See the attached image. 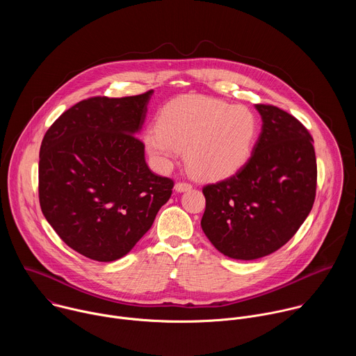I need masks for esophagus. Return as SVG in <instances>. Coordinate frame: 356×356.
I'll return each mask as SVG.
<instances>
[{
    "mask_svg": "<svg viewBox=\"0 0 356 356\" xmlns=\"http://www.w3.org/2000/svg\"><path fill=\"white\" fill-rule=\"evenodd\" d=\"M193 188V186L190 183H184V181H180V183H176L175 184V190L177 193H184V191H190Z\"/></svg>",
    "mask_w": 356,
    "mask_h": 356,
    "instance_id": "1",
    "label": "esophagus"
}]
</instances>
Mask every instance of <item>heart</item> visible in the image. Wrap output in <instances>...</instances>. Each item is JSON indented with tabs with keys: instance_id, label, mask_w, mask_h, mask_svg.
Segmentation results:
<instances>
[{
	"instance_id": "b5f03b06",
	"label": "heart",
	"mask_w": 356,
	"mask_h": 356,
	"mask_svg": "<svg viewBox=\"0 0 356 356\" xmlns=\"http://www.w3.org/2000/svg\"><path fill=\"white\" fill-rule=\"evenodd\" d=\"M258 135V120L248 107L211 97H184L166 106L159 127L145 132L149 155L166 166L186 150L190 170L201 179L234 175L248 161Z\"/></svg>"
}]
</instances>
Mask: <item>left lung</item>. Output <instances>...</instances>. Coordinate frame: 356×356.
Returning <instances> with one entry per match:
<instances>
[{"instance_id": "left-lung-1", "label": "left lung", "mask_w": 356, "mask_h": 356, "mask_svg": "<svg viewBox=\"0 0 356 356\" xmlns=\"http://www.w3.org/2000/svg\"><path fill=\"white\" fill-rule=\"evenodd\" d=\"M261 135L231 177L202 188L201 228L225 257L259 259L282 248L310 214L317 186L313 138L286 111L257 104Z\"/></svg>"}]
</instances>
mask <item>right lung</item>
<instances>
[{
	"instance_id": "obj_1",
	"label": "right lung",
	"mask_w": 356,
	"mask_h": 356,
	"mask_svg": "<svg viewBox=\"0 0 356 356\" xmlns=\"http://www.w3.org/2000/svg\"><path fill=\"white\" fill-rule=\"evenodd\" d=\"M152 94L83 99L42 140V213L66 245L92 261L125 257L172 195L173 180L150 172L136 138Z\"/></svg>"
}]
</instances>
